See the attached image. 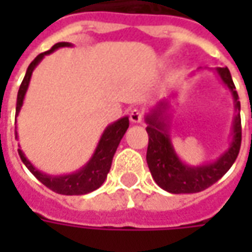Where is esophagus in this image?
<instances>
[{"label": "esophagus", "mask_w": 252, "mask_h": 252, "mask_svg": "<svg viewBox=\"0 0 252 252\" xmlns=\"http://www.w3.org/2000/svg\"><path fill=\"white\" fill-rule=\"evenodd\" d=\"M129 118L133 123H140L143 121V112L140 109H131L129 113Z\"/></svg>", "instance_id": "1"}]
</instances>
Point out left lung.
Instances as JSON below:
<instances>
[{"label":"left lung","mask_w":252,"mask_h":252,"mask_svg":"<svg viewBox=\"0 0 252 252\" xmlns=\"http://www.w3.org/2000/svg\"><path fill=\"white\" fill-rule=\"evenodd\" d=\"M216 71L221 81L227 85L234 99V108L238 113L234 118L233 125V141L218 160L210 164L189 167L179 160L172 147L168 134V119L167 111L168 101H160L156 109L146 116L149 133V147H147V164L151 175L157 185L171 193H196L212 187L218 182L230 167L234 164L240 153L241 146V118H240V101L231 74L227 67H218Z\"/></svg>","instance_id":"obj_1"}]
</instances>
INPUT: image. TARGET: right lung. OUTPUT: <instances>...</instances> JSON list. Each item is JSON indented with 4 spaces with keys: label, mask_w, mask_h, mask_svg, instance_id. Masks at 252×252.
I'll return each instance as SVG.
<instances>
[{
    "label": "right lung",
    "mask_w": 252,
    "mask_h": 252,
    "mask_svg": "<svg viewBox=\"0 0 252 252\" xmlns=\"http://www.w3.org/2000/svg\"><path fill=\"white\" fill-rule=\"evenodd\" d=\"M65 46H71V44L67 43V42L56 43L50 50L40 53L32 63L29 64L26 74H25L24 81H22L21 87H19V91H18L16 115L19 113L21 108H22L25 94H26V90H28V85H29L34 67L42 62V59L46 54L53 53L56 49L65 47ZM127 127H129V118L127 116H125V118H122L119 121L113 122L112 125H109L103 131L101 140L98 143L91 160L88 161L83 168L75 171L73 174H68V175L53 177V175L43 174L39 169L34 168L33 165L31 164V161L25 157V154L21 149L18 150V153H19V157H21L22 162L26 165V168L29 169L34 177L43 184L44 187H47L49 189H52L53 192L60 193V195H85V193H90L92 190L99 188L103 184V181L106 179V175H108V172L111 169L113 156L116 153V149H118V146L121 143L123 134L127 130Z\"/></svg>",
    "instance_id": "right-lung-1"
}]
</instances>
